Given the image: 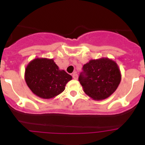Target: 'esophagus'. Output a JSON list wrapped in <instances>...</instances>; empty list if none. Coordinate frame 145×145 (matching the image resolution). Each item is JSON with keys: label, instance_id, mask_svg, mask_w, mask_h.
<instances>
[{"label": "esophagus", "instance_id": "34e87169", "mask_svg": "<svg viewBox=\"0 0 145 145\" xmlns=\"http://www.w3.org/2000/svg\"><path fill=\"white\" fill-rule=\"evenodd\" d=\"M72 75V78H73V79H75V80H77V79H78V75H77L76 72H73Z\"/></svg>", "mask_w": 145, "mask_h": 145}]
</instances>
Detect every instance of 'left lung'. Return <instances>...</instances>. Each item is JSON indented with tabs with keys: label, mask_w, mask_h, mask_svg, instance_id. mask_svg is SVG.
I'll return each mask as SVG.
<instances>
[{
	"label": "left lung",
	"mask_w": 145,
	"mask_h": 145,
	"mask_svg": "<svg viewBox=\"0 0 145 145\" xmlns=\"http://www.w3.org/2000/svg\"><path fill=\"white\" fill-rule=\"evenodd\" d=\"M78 80L87 95L94 100H102L116 91L121 80V74L113 60L91 59L84 65Z\"/></svg>",
	"instance_id": "1"
}]
</instances>
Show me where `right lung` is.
<instances>
[{
	"mask_svg": "<svg viewBox=\"0 0 145 145\" xmlns=\"http://www.w3.org/2000/svg\"><path fill=\"white\" fill-rule=\"evenodd\" d=\"M26 84L33 93L43 99H52L65 90L72 76L59 70L53 59L36 58L25 69Z\"/></svg>",
	"mask_w": 145,
	"mask_h": 145,
	"instance_id": "obj_1",
	"label": "right lung"
}]
</instances>
